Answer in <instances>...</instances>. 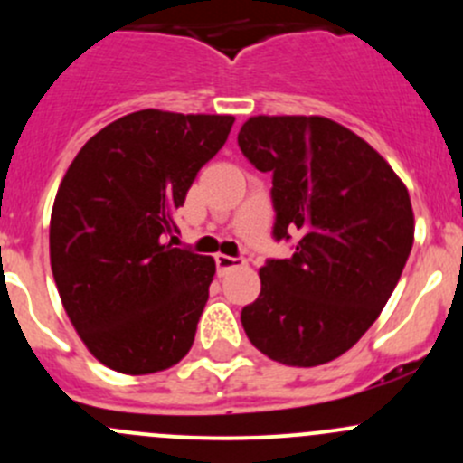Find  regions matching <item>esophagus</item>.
<instances>
[{
    "mask_svg": "<svg viewBox=\"0 0 463 463\" xmlns=\"http://www.w3.org/2000/svg\"><path fill=\"white\" fill-rule=\"evenodd\" d=\"M214 261H217L219 270H228V269H237V266H244L246 260L244 258H231V255H214Z\"/></svg>",
    "mask_w": 463,
    "mask_h": 463,
    "instance_id": "obj_1",
    "label": "esophagus"
}]
</instances>
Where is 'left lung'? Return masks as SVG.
<instances>
[{"label": "left lung", "instance_id": "1", "mask_svg": "<svg viewBox=\"0 0 463 463\" xmlns=\"http://www.w3.org/2000/svg\"><path fill=\"white\" fill-rule=\"evenodd\" d=\"M237 143L270 172L273 235L300 237L291 260L261 266L241 325L282 365H325L374 325L403 273L414 241L408 188L370 143L325 116H250Z\"/></svg>", "mask_w": 463, "mask_h": 463}]
</instances>
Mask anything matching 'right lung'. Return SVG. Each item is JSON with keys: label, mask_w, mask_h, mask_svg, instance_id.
<instances>
[{"label": "right lung", "mask_w": 463, "mask_h": 463, "mask_svg": "<svg viewBox=\"0 0 463 463\" xmlns=\"http://www.w3.org/2000/svg\"><path fill=\"white\" fill-rule=\"evenodd\" d=\"M232 123L134 111L93 134L64 172L51 210V270L78 335L109 370L154 374L193 347L217 266L172 246L175 213Z\"/></svg>", "instance_id": "1"}]
</instances>
